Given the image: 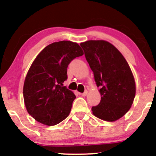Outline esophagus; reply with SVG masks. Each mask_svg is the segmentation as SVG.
<instances>
[{
  "mask_svg": "<svg viewBox=\"0 0 156 156\" xmlns=\"http://www.w3.org/2000/svg\"><path fill=\"white\" fill-rule=\"evenodd\" d=\"M81 94L82 97H85V96L87 94V90H85L84 93H81V94Z\"/></svg>",
  "mask_w": 156,
  "mask_h": 156,
  "instance_id": "1",
  "label": "esophagus"
}]
</instances>
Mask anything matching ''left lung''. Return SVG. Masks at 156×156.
<instances>
[{
    "mask_svg": "<svg viewBox=\"0 0 156 156\" xmlns=\"http://www.w3.org/2000/svg\"><path fill=\"white\" fill-rule=\"evenodd\" d=\"M88 64L94 72L101 100L93 106L96 117L115 122L130 109L136 94L134 78L128 63L115 47L106 41L81 43Z\"/></svg>",
    "mask_w": 156,
    "mask_h": 156,
    "instance_id": "obj_1",
    "label": "left lung"
}]
</instances>
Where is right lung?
<instances>
[{"label":"right lung","mask_w":156,"mask_h":156,"mask_svg":"<svg viewBox=\"0 0 156 156\" xmlns=\"http://www.w3.org/2000/svg\"><path fill=\"white\" fill-rule=\"evenodd\" d=\"M83 54L77 43L62 41L50 44L37 55L23 87L26 109L36 121L53 126L68 117L76 97L62 84L68 78L69 64Z\"/></svg>","instance_id":"obj_1"}]
</instances>
